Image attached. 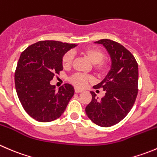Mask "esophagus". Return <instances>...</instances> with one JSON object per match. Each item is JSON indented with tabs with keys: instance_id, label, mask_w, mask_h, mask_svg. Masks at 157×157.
I'll list each match as a JSON object with an SVG mask.
<instances>
[{
	"instance_id": "obj_1",
	"label": "esophagus",
	"mask_w": 157,
	"mask_h": 157,
	"mask_svg": "<svg viewBox=\"0 0 157 157\" xmlns=\"http://www.w3.org/2000/svg\"><path fill=\"white\" fill-rule=\"evenodd\" d=\"M74 91H75V93H81V92H83V90H80V89H79V88H77V87H75L74 88Z\"/></svg>"
}]
</instances>
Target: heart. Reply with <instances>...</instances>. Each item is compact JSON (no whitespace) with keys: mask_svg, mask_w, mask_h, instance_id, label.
<instances>
[{"mask_svg":"<svg viewBox=\"0 0 157 157\" xmlns=\"http://www.w3.org/2000/svg\"><path fill=\"white\" fill-rule=\"evenodd\" d=\"M82 54L86 57L93 64V68L99 74H103L106 72L109 64L105 60V53L100 48L96 47H88L82 51ZM74 55L72 52H68L64 55L62 58V65L65 69L71 67L74 61ZM70 82L75 86L79 88H83L92 80L90 76L84 74L77 73L70 77Z\"/></svg>","mask_w":157,"mask_h":157,"instance_id":"obj_1","label":"heart"}]
</instances>
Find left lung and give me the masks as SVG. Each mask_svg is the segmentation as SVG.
I'll list each match as a JSON object with an SVG mask.
<instances>
[{"label":"left lung","instance_id":"8db88e82","mask_svg":"<svg viewBox=\"0 0 157 157\" xmlns=\"http://www.w3.org/2000/svg\"><path fill=\"white\" fill-rule=\"evenodd\" d=\"M112 60L111 69L104 80L94 89L102 88L104 97L99 99L90 92L92 101L86 105L88 118L101 127H110L120 122L131 111L137 98L138 65L132 54L121 44L110 39H101Z\"/></svg>","mask_w":157,"mask_h":157}]
</instances>
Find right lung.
<instances>
[{"mask_svg":"<svg viewBox=\"0 0 157 157\" xmlns=\"http://www.w3.org/2000/svg\"><path fill=\"white\" fill-rule=\"evenodd\" d=\"M75 44L40 41L21 53L15 71V86L23 109L41 122L59 118L74 94L72 85L65 83L58 90L51 85L55 74L63 70L62 58Z\"/></svg>","mask_w":157,"mask_h":157,"instance_id":"1","label":"right lung"}]
</instances>
